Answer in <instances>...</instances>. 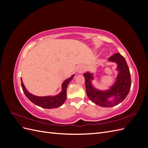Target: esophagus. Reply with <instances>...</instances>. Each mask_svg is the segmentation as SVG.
Wrapping results in <instances>:
<instances>
[{"label":"esophagus","mask_w":148,"mask_h":148,"mask_svg":"<svg viewBox=\"0 0 148 148\" xmlns=\"http://www.w3.org/2000/svg\"><path fill=\"white\" fill-rule=\"evenodd\" d=\"M83 71H84V68L82 66H79L78 69V72L79 73H82V72H83Z\"/></svg>","instance_id":"esophagus-1"}]
</instances>
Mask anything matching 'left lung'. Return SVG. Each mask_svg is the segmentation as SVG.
<instances>
[{"mask_svg":"<svg viewBox=\"0 0 148 148\" xmlns=\"http://www.w3.org/2000/svg\"><path fill=\"white\" fill-rule=\"evenodd\" d=\"M108 62L117 64L118 71L115 83L108 89L99 90L94 86L92 73L87 71L83 74L88 97L96 104L104 107L119 104L126 98L131 88L130 73L125 58L120 53H116L109 58Z\"/></svg>","mask_w":148,"mask_h":148,"instance_id":"8db88e82","label":"left lung"}]
</instances>
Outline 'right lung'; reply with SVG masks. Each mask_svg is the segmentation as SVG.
Instances as JSON below:
<instances>
[{
	"label": "right lung",
	"mask_w": 148,
	"mask_h": 148,
	"mask_svg": "<svg viewBox=\"0 0 148 148\" xmlns=\"http://www.w3.org/2000/svg\"><path fill=\"white\" fill-rule=\"evenodd\" d=\"M75 75H73L70 78H67L62 83L61 92L56 96H37L32 95L28 91L23 84L22 79L21 78V87L25 96L28 99L34 103V104L45 109H54L61 106L65 101L66 97V88L69 83L72 80Z\"/></svg>",
	"instance_id": "add662e5"
}]
</instances>
